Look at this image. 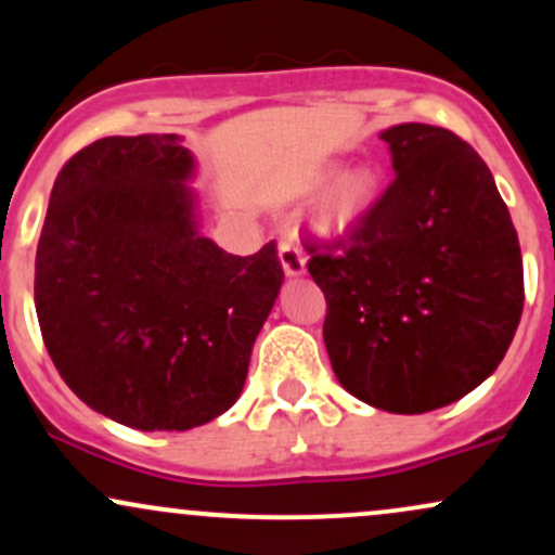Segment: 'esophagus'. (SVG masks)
<instances>
[{
  "label": "esophagus",
  "mask_w": 555,
  "mask_h": 555,
  "mask_svg": "<svg viewBox=\"0 0 555 555\" xmlns=\"http://www.w3.org/2000/svg\"><path fill=\"white\" fill-rule=\"evenodd\" d=\"M279 260H282L286 276H299V273L305 271L302 247H299L292 237L279 240Z\"/></svg>",
  "instance_id": "1"
}]
</instances>
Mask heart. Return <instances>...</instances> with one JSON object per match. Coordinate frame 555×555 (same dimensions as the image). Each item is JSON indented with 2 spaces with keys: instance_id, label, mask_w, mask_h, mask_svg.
Wrapping results in <instances>:
<instances>
[{
  "instance_id": "1",
  "label": "heart",
  "mask_w": 555,
  "mask_h": 555,
  "mask_svg": "<svg viewBox=\"0 0 555 555\" xmlns=\"http://www.w3.org/2000/svg\"><path fill=\"white\" fill-rule=\"evenodd\" d=\"M375 190H378V182H375L373 171L362 167L344 171L331 188L326 203H323L321 227L331 229V232L352 227L371 208Z\"/></svg>"
}]
</instances>
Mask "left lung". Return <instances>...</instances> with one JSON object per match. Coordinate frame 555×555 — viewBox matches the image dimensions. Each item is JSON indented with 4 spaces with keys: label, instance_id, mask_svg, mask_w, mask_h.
Segmentation results:
<instances>
[{
    "label": "left lung",
    "instance_id": "obj_1",
    "mask_svg": "<svg viewBox=\"0 0 555 555\" xmlns=\"http://www.w3.org/2000/svg\"><path fill=\"white\" fill-rule=\"evenodd\" d=\"M397 177L339 240H308L326 341L352 397L397 415L451 404L499 367L525 305L517 229L451 130L380 132Z\"/></svg>",
    "mask_w": 555,
    "mask_h": 555
}]
</instances>
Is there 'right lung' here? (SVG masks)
<instances>
[{"instance_id": "add662e5", "label": "right lung", "mask_w": 555, "mask_h": 555, "mask_svg": "<svg viewBox=\"0 0 555 555\" xmlns=\"http://www.w3.org/2000/svg\"><path fill=\"white\" fill-rule=\"evenodd\" d=\"M177 135L101 138L56 175L36 313L62 380L138 430H190L240 397L284 282L276 242L232 256L197 234Z\"/></svg>"}]
</instances>
